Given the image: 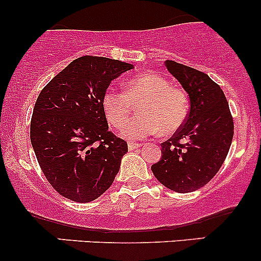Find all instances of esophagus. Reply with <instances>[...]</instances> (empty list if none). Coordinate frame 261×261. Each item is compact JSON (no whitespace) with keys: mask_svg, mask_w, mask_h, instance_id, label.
<instances>
[{"mask_svg":"<svg viewBox=\"0 0 261 261\" xmlns=\"http://www.w3.org/2000/svg\"><path fill=\"white\" fill-rule=\"evenodd\" d=\"M140 146H141V144L133 143V141H128V144H127L128 150H135V149H138V147H140Z\"/></svg>","mask_w":261,"mask_h":261,"instance_id":"obj_1","label":"esophagus"}]
</instances>
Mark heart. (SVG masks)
<instances>
[{"label": "heart", "instance_id": "1", "mask_svg": "<svg viewBox=\"0 0 261 261\" xmlns=\"http://www.w3.org/2000/svg\"><path fill=\"white\" fill-rule=\"evenodd\" d=\"M140 100L139 118L125 124L132 103ZM107 121L115 128H123V135L139 140L160 133L170 135L186 121L189 110L188 96L179 87L172 86L167 77L156 72H145L131 78L125 92L107 91L102 98Z\"/></svg>", "mask_w": 261, "mask_h": 261}]
</instances>
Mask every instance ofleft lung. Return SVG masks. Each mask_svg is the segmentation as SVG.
Here are the masks:
<instances>
[{"instance_id":"8db88e82","label":"left lung","mask_w":261,"mask_h":261,"mask_svg":"<svg viewBox=\"0 0 261 261\" xmlns=\"http://www.w3.org/2000/svg\"><path fill=\"white\" fill-rule=\"evenodd\" d=\"M165 68L188 93L191 110L177 133L162 143V159L151 170L167 188L189 193L206 186L222 167L232 143L233 120L225 93L206 73L173 60Z\"/></svg>"}]
</instances>
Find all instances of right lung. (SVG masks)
<instances>
[{
  "mask_svg": "<svg viewBox=\"0 0 261 261\" xmlns=\"http://www.w3.org/2000/svg\"><path fill=\"white\" fill-rule=\"evenodd\" d=\"M133 68L120 60L86 55L41 89L31 117V145L60 196L87 203L114 183L127 144L109 131L102 98L111 82Z\"/></svg>",
  "mask_w": 261,
  "mask_h": 261,
  "instance_id": "1",
  "label": "right lung"
}]
</instances>
